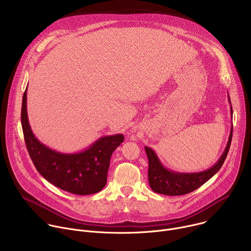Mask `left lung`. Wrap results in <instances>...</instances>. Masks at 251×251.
Wrapping results in <instances>:
<instances>
[{"mask_svg":"<svg viewBox=\"0 0 251 251\" xmlns=\"http://www.w3.org/2000/svg\"><path fill=\"white\" fill-rule=\"evenodd\" d=\"M227 96H228V102L230 105V112H231V118H232V107H231L229 95ZM231 138H232V125H231V129H230V133H229V137L226 143V149L222 154L221 158L209 169L202 172H198V173H181V172L169 170L161 163L155 151L152 148L146 146L145 151L149 161L148 180H149L151 189L155 193L166 195V196H182L197 190L220 171V169L222 168L227 156V153L230 147V143H231Z\"/></svg>","mask_w":251,"mask_h":251,"instance_id":"8db88e82","label":"left lung"}]
</instances>
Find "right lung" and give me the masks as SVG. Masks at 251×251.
I'll use <instances>...</instances> for the list:
<instances>
[{"instance_id": "right-lung-1", "label": "right lung", "mask_w": 251, "mask_h": 251, "mask_svg": "<svg viewBox=\"0 0 251 251\" xmlns=\"http://www.w3.org/2000/svg\"><path fill=\"white\" fill-rule=\"evenodd\" d=\"M26 89L23 96L21 121L29 157L38 172L50 184L71 194L85 196L100 192L107 182L112 153L124 141L123 134L100 137L76 153L50 149L31 131L26 110Z\"/></svg>"}]
</instances>
